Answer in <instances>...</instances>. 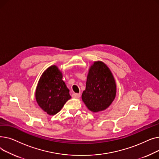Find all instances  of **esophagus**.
<instances>
[{"label":"esophagus","instance_id":"34e87169","mask_svg":"<svg viewBox=\"0 0 159 159\" xmlns=\"http://www.w3.org/2000/svg\"><path fill=\"white\" fill-rule=\"evenodd\" d=\"M80 97V93H73L72 94V97L73 98H79Z\"/></svg>","mask_w":159,"mask_h":159}]
</instances>
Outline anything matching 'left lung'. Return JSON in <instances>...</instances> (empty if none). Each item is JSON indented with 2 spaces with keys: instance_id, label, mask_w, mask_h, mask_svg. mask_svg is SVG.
Listing matches in <instances>:
<instances>
[{
  "instance_id": "obj_1",
  "label": "left lung",
  "mask_w": 159,
  "mask_h": 159,
  "mask_svg": "<svg viewBox=\"0 0 159 159\" xmlns=\"http://www.w3.org/2000/svg\"><path fill=\"white\" fill-rule=\"evenodd\" d=\"M116 92V82L109 68L101 61L94 62L89 70L86 89L82 95L88 110L95 113L106 110L114 101Z\"/></svg>"
}]
</instances>
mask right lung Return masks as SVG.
<instances>
[{
  "mask_svg": "<svg viewBox=\"0 0 159 159\" xmlns=\"http://www.w3.org/2000/svg\"><path fill=\"white\" fill-rule=\"evenodd\" d=\"M39 106L49 115L59 112L71 97L70 90L62 80V72L53 65L41 75L35 91Z\"/></svg>",
  "mask_w": 159,
  "mask_h": 159,
  "instance_id": "add662e5",
  "label": "right lung"
}]
</instances>
